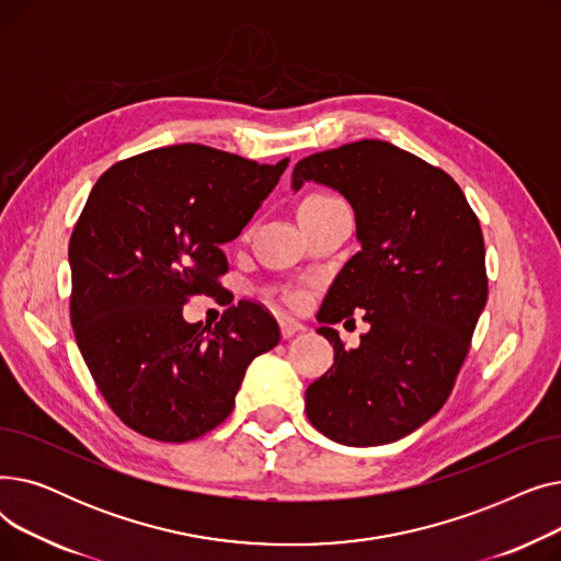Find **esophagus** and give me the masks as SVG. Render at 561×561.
<instances>
[{"label": "esophagus", "instance_id": "esophagus-1", "mask_svg": "<svg viewBox=\"0 0 561 561\" xmlns=\"http://www.w3.org/2000/svg\"><path fill=\"white\" fill-rule=\"evenodd\" d=\"M279 330H282V336H284V339H290V336H296L298 332H302L305 325H302L300 320H296V318L282 316V318H279Z\"/></svg>", "mask_w": 561, "mask_h": 561}]
</instances>
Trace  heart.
<instances>
[{
	"mask_svg": "<svg viewBox=\"0 0 561 561\" xmlns=\"http://www.w3.org/2000/svg\"><path fill=\"white\" fill-rule=\"evenodd\" d=\"M334 202H339V197H336V195L325 193V191H313V193H309V195L300 202L298 218H300V220H305V218H309V216L318 214L320 209H325V206H330V204H334Z\"/></svg>",
	"mask_w": 561,
	"mask_h": 561,
	"instance_id": "obj_1",
	"label": "heart"
}]
</instances>
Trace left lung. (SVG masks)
<instances>
[{
	"mask_svg": "<svg viewBox=\"0 0 561 561\" xmlns=\"http://www.w3.org/2000/svg\"><path fill=\"white\" fill-rule=\"evenodd\" d=\"M309 180L347 197L362 250L318 311L334 364L309 385L307 419L343 446L391 444L444 407L463 366L489 296L482 227L448 172L387 140L305 157L290 186ZM355 310L371 330L347 351L333 322Z\"/></svg>",
	"mask_w": 561,
	"mask_h": 561,
	"instance_id": "left-lung-1",
	"label": "left lung"
}]
</instances>
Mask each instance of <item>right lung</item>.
Instances as JSON below:
<instances>
[{
  "mask_svg": "<svg viewBox=\"0 0 561 561\" xmlns=\"http://www.w3.org/2000/svg\"><path fill=\"white\" fill-rule=\"evenodd\" d=\"M288 159L256 163L206 145H170L113 163L70 236V322L95 385L129 430L186 444L233 409L250 362L279 343L254 300L216 325L184 320L214 296L236 239Z\"/></svg>",
  "mask_w": 561,
  "mask_h": 561,
  "instance_id": "add662e5",
  "label": "right lung"
}]
</instances>
